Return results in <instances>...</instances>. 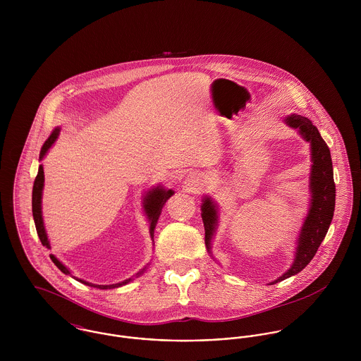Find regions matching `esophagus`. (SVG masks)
<instances>
[{
    "instance_id": "obj_1",
    "label": "esophagus",
    "mask_w": 361,
    "mask_h": 361,
    "mask_svg": "<svg viewBox=\"0 0 361 361\" xmlns=\"http://www.w3.org/2000/svg\"><path fill=\"white\" fill-rule=\"evenodd\" d=\"M185 185L193 190V192H199L203 188V179L197 175V173H189L185 179Z\"/></svg>"
}]
</instances>
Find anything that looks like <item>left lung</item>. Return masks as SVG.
Returning <instances> with one entry per match:
<instances>
[{"mask_svg": "<svg viewBox=\"0 0 361 361\" xmlns=\"http://www.w3.org/2000/svg\"><path fill=\"white\" fill-rule=\"evenodd\" d=\"M285 123L293 129H298L300 136L310 143V204L309 212L300 228V233L296 242V253L290 268L272 281L269 285L278 283L286 278L299 274L307 267L315 256L321 242L324 240L335 209V182L331 152L318 129L311 123L309 118L292 114L285 118ZM218 206L215 202L206 196L202 203V218L206 231V247L211 253V242L218 226ZM214 258V257H212Z\"/></svg>", "mask_w": 361, "mask_h": 361, "instance_id": "left-lung-1", "label": "left lung"}]
</instances>
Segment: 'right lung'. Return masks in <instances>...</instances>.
<instances>
[{"label":"right lung","mask_w":361,"mask_h":361,"mask_svg":"<svg viewBox=\"0 0 361 361\" xmlns=\"http://www.w3.org/2000/svg\"><path fill=\"white\" fill-rule=\"evenodd\" d=\"M59 128H55L52 130L50 137L46 140V143L43 145L42 147V152H40V161L46 157L47 152L51 149L52 145L55 143V140L58 139V135H59ZM43 189H44V169H43V165L39 166V172H37V176L35 179V185H33V195H32V211H33V219H35V225H36V231H37V235L40 238V242L43 246H46L47 249H51L50 247V240H49V236H47V232H46V228H44V221H43V212H42V197H43ZM175 192L172 189H165L162 186H154L150 190H147L143 196V209H145V214L149 219V224H150V238L154 242V229L157 222H158V218L161 215V211H162V207L166 203V200L173 195ZM52 259V262L65 274V275H71V271L58 259L55 256H50ZM146 271V267L139 271L136 274V276H140L143 272ZM76 281L85 283V285H89V286H93V288H99V289H114V288H119V286H123L126 283H129L133 278H129V279H125L119 283H112V285H96V283H90V282H86L83 279H79V278H75Z\"/></svg>","instance_id":"obj_1"}]
</instances>
